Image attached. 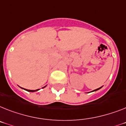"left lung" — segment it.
<instances>
[{"label": "left lung", "mask_w": 126, "mask_h": 126, "mask_svg": "<svg viewBox=\"0 0 126 126\" xmlns=\"http://www.w3.org/2000/svg\"><path fill=\"white\" fill-rule=\"evenodd\" d=\"M102 86H101V87H100V88H97V89H96V90H94L93 91V92H94V91H97V90H99V89H101V88H102Z\"/></svg>", "instance_id": "left-lung-1"}]
</instances>
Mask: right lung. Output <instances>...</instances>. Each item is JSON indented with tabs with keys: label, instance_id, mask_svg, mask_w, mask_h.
I'll list each match as a JSON object with an SVG mask.
<instances>
[{
	"label": "right lung",
	"instance_id": "right-lung-1",
	"mask_svg": "<svg viewBox=\"0 0 126 126\" xmlns=\"http://www.w3.org/2000/svg\"><path fill=\"white\" fill-rule=\"evenodd\" d=\"M45 86H44L43 88H45ZM23 89H24V88H23ZM24 90H26V91H27V92H36V91L39 90V89L36 90H27V89H24Z\"/></svg>",
	"mask_w": 126,
	"mask_h": 126
}]
</instances>
